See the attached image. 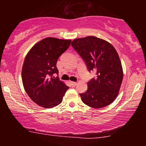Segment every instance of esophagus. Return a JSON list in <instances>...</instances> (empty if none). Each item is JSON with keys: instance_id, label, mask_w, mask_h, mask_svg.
I'll return each instance as SVG.
<instances>
[{"instance_id": "esophagus-1", "label": "esophagus", "mask_w": 146, "mask_h": 146, "mask_svg": "<svg viewBox=\"0 0 146 146\" xmlns=\"http://www.w3.org/2000/svg\"><path fill=\"white\" fill-rule=\"evenodd\" d=\"M70 84H71L72 86L74 87V86H76L77 82H70Z\"/></svg>"}]
</instances>
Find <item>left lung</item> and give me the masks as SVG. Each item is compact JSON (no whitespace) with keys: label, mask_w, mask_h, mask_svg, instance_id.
<instances>
[{"label":"left lung","mask_w":146,"mask_h":146,"mask_svg":"<svg viewBox=\"0 0 146 146\" xmlns=\"http://www.w3.org/2000/svg\"><path fill=\"white\" fill-rule=\"evenodd\" d=\"M72 46L86 64L88 71L96 72V78L88 82V90L80 94L86 105L101 108L116 98L123 80V69L114 47L96 36L74 39Z\"/></svg>","instance_id":"left-lung-1"}]
</instances>
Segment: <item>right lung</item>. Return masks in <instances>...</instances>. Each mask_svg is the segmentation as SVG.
<instances>
[{"label": "right lung", "instance_id": "1", "mask_svg": "<svg viewBox=\"0 0 146 146\" xmlns=\"http://www.w3.org/2000/svg\"><path fill=\"white\" fill-rule=\"evenodd\" d=\"M70 43L71 40L45 38L34 45L26 56L22 69L24 88L40 107L50 108L60 104L69 88L58 77L52 76L58 74L57 60Z\"/></svg>", "mask_w": 146, "mask_h": 146}]
</instances>
